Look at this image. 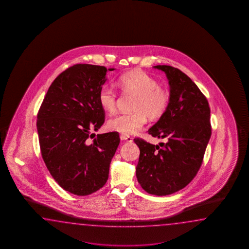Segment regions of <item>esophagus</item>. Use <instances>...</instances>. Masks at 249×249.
<instances>
[{"label": "esophagus", "instance_id": "34e87169", "mask_svg": "<svg viewBox=\"0 0 249 249\" xmlns=\"http://www.w3.org/2000/svg\"><path fill=\"white\" fill-rule=\"evenodd\" d=\"M120 138H121V140L123 141H125L127 142H132V139L131 136H129V135H125V134H121L120 135Z\"/></svg>", "mask_w": 249, "mask_h": 249}]
</instances>
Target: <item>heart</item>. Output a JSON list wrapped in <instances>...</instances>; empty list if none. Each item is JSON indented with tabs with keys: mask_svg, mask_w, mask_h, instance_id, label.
<instances>
[{
	"mask_svg": "<svg viewBox=\"0 0 249 249\" xmlns=\"http://www.w3.org/2000/svg\"><path fill=\"white\" fill-rule=\"evenodd\" d=\"M117 85L124 93L136 95L137 99L132 107L133 114L119 115L107 121V128L109 131L125 135L135 134L144 126L147 117L158 120L164 116L169 107V91L160 87L159 82L145 72L134 71L123 74L117 81ZM98 101L103 110L114 113L117 109V90L112 85H102Z\"/></svg>",
	"mask_w": 249,
	"mask_h": 249,
	"instance_id": "1",
	"label": "heart"
}]
</instances>
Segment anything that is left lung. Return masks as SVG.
<instances>
[{"instance_id": "obj_1", "label": "left lung", "mask_w": 249, "mask_h": 249, "mask_svg": "<svg viewBox=\"0 0 249 249\" xmlns=\"http://www.w3.org/2000/svg\"><path fill=\"white\" fill-rule=\"evenodd\" d=\"M170 86V104L164 116L148 132L167 142L153 145L134 139L140 148L136 176L149 194L166 196L194 179L211 137L210 107L207 98L180 69L159 65Z\"/></svg>"}]
</instances>
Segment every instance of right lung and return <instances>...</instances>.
<instances>
[{
	"label": "right lung",
	"instance_id": "right-lung-1",
	"mask_svg": "<svg viewBox=\"0 0 249 249\" xmlns=\"http://www.w3.org/2000/svg\"><path fill=\"white\" fill-rule=\"evenodd\" d=\"M107 72L105 67L90 64L66 69L50 86L37 114L42 159L58 185L77 196L105 185L120 142L118 132H112L97 134L88 143L95 137L90 132L105 121L98 95Z\"/></svg>",
	"mask_w": 249,
	"mask_h": 249
}]
</instances>
